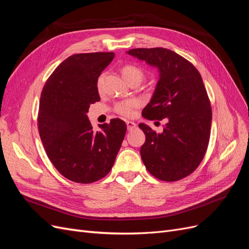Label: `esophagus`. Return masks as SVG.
<instances>
[{"label":"esophagus","mask_w":249,"mask_h":249,"mask_svg":"<svg viewBox=\"0 0 249 249\" xmlns=\"http://www.w3.org/2000/svg\"><path fill=\"white\" fill-rule=\"evenodd\" d=\"M136 125L137 124H135L134 122H130V120H127V122H126V127H127V130H129V131L136 129Z\"/></svg>","instance_id":"34e87169"}]
</instances>
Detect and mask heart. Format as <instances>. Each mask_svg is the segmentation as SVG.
I'll return each instance as SVG.
<instances>
[{
    "label": "heart",
    "mask_w": 249,
    "mask_h": 249,
    "mask_svg": "<svg viewBox=\"0 0 249 249\" xmlns=\"http://www.w3.org/2000/svg\"><path fill=\"white\" fill-rule=\"evenodd\" d=\"M122 72L124 78L127 81V83H131L132 81H139L141 82L143 77H144V71H142L140 67L133 65V64H126L122 69ZM104 82V74H101L97 79V89L101 90L103 87ZM139 106V102L137 100H126L124 102H119L115 105V111L118 114L131 117L135 114V111Z\"/></svg>",
    "instance_id": "obj_1"
}]
</instances>
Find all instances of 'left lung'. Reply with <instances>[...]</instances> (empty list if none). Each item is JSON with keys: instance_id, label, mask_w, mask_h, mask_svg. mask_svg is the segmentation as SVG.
Wrapping results in <instances>:
<instances>
[{"instance_id": "8db88e82", "label": "left lung", "mask_w": 249, "mask_h": 249, "mask_svg": "<svg viewBox=\"0 0 249 249\" xmlns=\"http://www.w3.org/2000/svg\"><path fill=\"white\" fill-rule=\"evenodd\" d=\"M127 54L159 71L152 100L142 111L149 120L166 118L162 133L139 124L145 134L141 159L150 175L175 182L197 168L207 152L212 108L200 73L184 57L164 49H133Z\"/></svg>"}]
</instances>
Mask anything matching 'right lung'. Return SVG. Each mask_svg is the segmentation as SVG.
Segmentation results:
<instances>
[{
	"label": "right lung",
	"mask_w": 249,
	"mask_h": 249,
	"mask_svg": "<svg viewBox=\"0 0 249 249\" xmlns=\"http://www.w3.org/2000/svg\"><path fill=\"white\" fill-rule=\"evenodd\" d=\"M114 53L76 54L65 59L48 79L40 95L38 131L49 159L63 177L80 184L106 177L126 132L113 118L95 132L87 113L100 101L97 79Z\"/></svg>",
	"instance_id": "obj_1"
}]
</instances>
